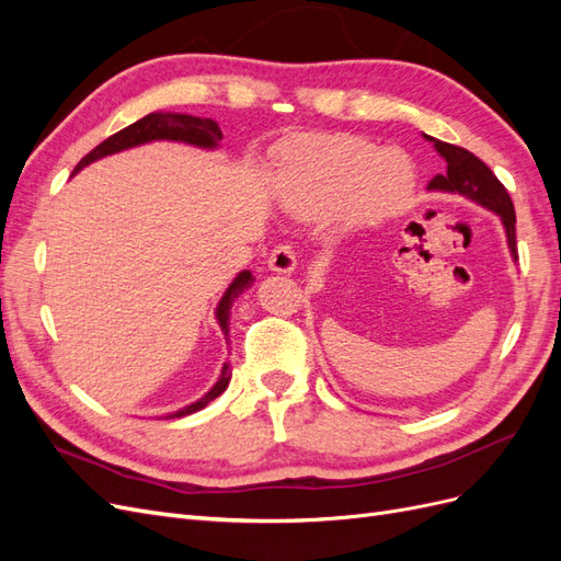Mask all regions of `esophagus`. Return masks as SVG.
<instances>
[{
	"label": "esophagus",
	"instance_id": "1",
	"mask_svg": "<svg viewBox=\"0 0 561 561\" xmlns=\"http://www.w3.org/2000/svg\"><path fill=\"white\" fill-rule=\"evenodd\" d=\"M297 266V254L290 245H278L268 254V268L276 274H293Z\"/></svg>",
	"mask_w": 561,
	"mask_h": 561
}]
</instances>
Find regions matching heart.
Segmentation results:
<instances>
[{
    "label": "heart",
    "mask_w": 561,
    "mask_h": 561,
    "mask_svg": "<svg viewBox=\"0 0 561 561\" xmlns=\"http://www.w3.org/2000/svg\"><path fill=\"white\" fill-rule=\"evenodd\" d=\"M280 190L301 217L342 213L348 225H377L407 208L414 165L402 151H379L355 135H318L285 151Z\"/></svg>",
    "instance_id": "obj_1"
}]
</instances>
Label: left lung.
Here are the masks:
<instances>
[{
	"instance_id": "1",
	"label": "left lung",
	"mask_w": 561,
	"mask_h": 561,
	"mask_svg": "<svg viewBox=\"0 0 561 561\" xmlns=\"http://www.w3.org/2000/svg\"><path fill=\"white\" fill-rule=\"evenodd\" d=\"M423 138L433 142L437 154L443 157L447 163V171L443 175H435L428 182V190L461 194L474 203H480V206H484L486 210L496 213L505 227L507 248H511L513 260H517L515 206H513L511 196H507L505 186L499 182V178L491 173V168L474 157L472 151L443 142V140H435V138H431V135H423Z\"/></svg>"
}]
</instances>
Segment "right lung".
<instances>
[{
	"instance_id": "right-lung-1",
	"label": "right lung",
	"mask_w": 561,
	"mask_h": 561,
	"mask_svg": "<svg viewBox=\"0 0 561 561\" xmlns=\"http://www.w3.org/2000/svg\"><path fill=\"white\" fill-rule=\"evenodd\" d=\"M151 140H173V142L194 145V147H201V149H215L217 142L222 140V130H219V126L213 122V118H201V116H192V114H175V112H151V114L142 116L140 122L126 126L124 130L110 135L105 142H100L93 151H89V154L77 163L75 173H79L81 168H87L89 163H93L98 159L116 154V151H124V149H130V147L145 145V142H151ZM252 283H254V278H252L250 271H241V274L236 276L233 283L227 287V293L222 295V299H219L215 318L219 322V328H222L225 336H229V316H231L233 299L243 295ZM227 342H229V339H227ZM229 379H231V367H229V363H225L222 375H219L217 383L208 390V393L203 396L201 400L182 407V410L171 414V419H180V416H186V414H194V412L203 410V407H206L208 402H213L217 396L225 393L227 386H229Z\"/></svg>"
}]
</instances>
